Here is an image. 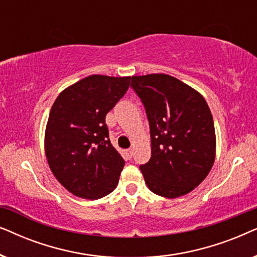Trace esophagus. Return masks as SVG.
Segmentation results:
<instances>
[{
	"label": "esophagus",
	"mask_w": 257,
	"mask_h": 257,
	"mask_svg": "<svg viewBox=\"0 0 257 257\" xmlns=\"http://www.w3.org/2000/svg\"><path fill=\"white\" fill-rule=\"evenodd\" d=\"M125 154H126V158H127V159H131L132 154H133V150H132V149L126 150V151H125Z\"/></svg>",
	"instance_id": "34e87169"
}]
</instances>
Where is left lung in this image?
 Instances as JSON below:
<instances>
[{"label":"left lung","mask_w":257,"mask_h":257,"mask_svg":"<svg viewBox=\"0 0 257 257\" xmlns=\"http://www.w3.org/2000/svg\"><path fill=\"white\" fill-rule=\"evenodd\" d=\"M150 124L151 159L140 165L151 191L178 198L203 181L215 159V128L205 98L174 77H132Z\"/></svg>","instance_id":"8db88e82"}]
</instances>
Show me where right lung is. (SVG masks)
Instances as JSON below:
<instances>
[{
  "label": "right lung",
  "mask_w": 257,
  "mask_h": 257,
  "mask_svg": "<svg viewBox=\"0 0 257 257\" xmlns=\"http://www.w3.org/2000/svg\"><path fill=\"white\" fill-rule=\"evenodd\" d=\"M131 77L93 75L59 93L45 130V154L56 179L73 195L96 200L118 185L125 161L108 138L105 117Z\"/></svg>",
  "instance_id": "add662e5"
}]
</instances>
